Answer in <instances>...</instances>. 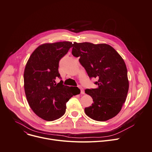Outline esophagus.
<instances>
[{
    "mask_svg": "<svg viewBox=\"0 0 152 152\" xmlns=\"http://www.w3.org/2000/svg\"><path fill=\"white\" fill-rule=\"evenodd\" d=\"M78 87H79V88L80 90V93L82 94H84L85 93V92H84V90L83 88H82L80 86H79Z\"/></svg>",
    "mask_w": 152,
    "mask_h": 152,
    "instance_id": "1",
    "label": "esophagus"
}]
</instances>
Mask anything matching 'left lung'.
<instances>
[{"label": "left lung", "mask_w": 152, "mask_h": 152, "mask_svg": "<svg viewBox=\"0 0 152 152\" xmlns=\"http://www.w3.org/2000/svg\"><path fill=\"white\" fill-rule=\"evenodd\" d=\"M72 47V54L79 57V62L90 78L98 79L94 82L97 88L85 90L93 100L92 105L85 108L86 114L98 121L113 118L121 111L129 91L124 61L112 47L106 44L74 42Z\"/></svg>", "instance_id": "obj_1"}]
</instances>
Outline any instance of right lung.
Here are the masks:
<instances>
[{
	"label": "right lung",
	"mask_w": 152,
	"mask_h": 152,
	"mask_svg": "<svg viewBox=\"0 0 152 152\" xmlns=\"http://www.w3.org/2000/svg\"><path fill=\"white\" fill-rule=\"evenodd\" d=\"M68 41L39 45L26 64L23 79L27 101L34 113L47 121L60 118L65 113L66 103L78 94L77 87L56 84L61 78L58 68L60 59L72 47Z\"/></svg>",
	"instance_id": "right-lung-1"
}]
</instances>
